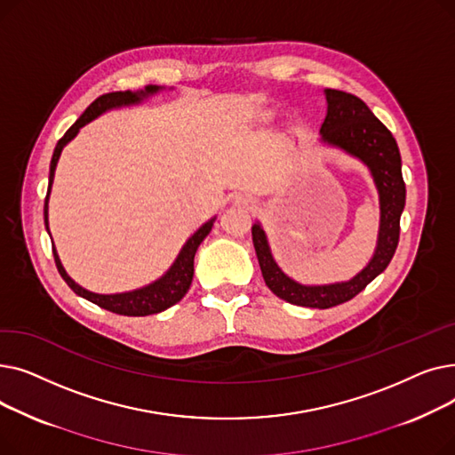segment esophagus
Masks as SVG:
<instances>
[{
  "label": "esophagus",
  "instance_id": "34e87169",
  "mask_svg": "<svg viewBox=\"0 0 455 455\" xmlns=\"http://www.w3.org/2000/svg\"><path fill=\"white\" fill-rule=\"evenodd\" d=\"M237 201H240V203H245V204L249 203V199H245V197H237Z\"/></svg>",
  "mask_w": 455,
  "mask_h": 455
}]
</instances>
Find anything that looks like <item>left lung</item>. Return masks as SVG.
<instances>
[{
  "mask_svg": "<svg viewBox=\"0 0 455 455\" xmlns=\"http://www.w3.org/2000/svg\"><path fill=\"white\" fill-rule=\"evenodd\" d=\"M328 112L321 127L324 141L345 149L363 160L379 191V235L378 247L369 266L348 282L330 285H300L285 276L271 256L266 232L252 225V243L267 288L290 304L306 307H333L354 299L386 271L400 240V215L405 204V184L402 179V160L391 131L379 122L371 108L352 93L326 90Z\"/></svg>",
  "mask_w": 455,
  "mask_h": 455,
  "instance_id": "1",
  "label": "left lung"
}]
</instances>
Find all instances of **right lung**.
<instances>
[{"instance_id":"obj_1","label":"right lung","mask_w":455,"mask_h":455,"mask_svg":"<svg viewBox=\"0 0 455 455\" xmlns=\"http://www.w3.org/2000/svg\"><path fill=\"white\" fill-rule=\"evenodd\" d=\"M158 90V86H148L146 90L140 92H112V93H105L101 98L95 100L84 112L83 116L77 119V122L71 125L66 134L59 140L57 148L53 151V158L50 164V184H47V196H45V203H44V223L47 228V199H50V189L53 184V177H55V167L60 156L62 148L66 143L74 138L81 127H84L88 122H92L93 117H98L100 114H103L108 108L114 107H122V105H132V103H140L146 95L155 93ZM215 220H210L208 223H204L194 235L189 237L186 242V245L182 247L180 254L177 256L175 264L172 266V269L167 271L162 278H158L156 282L146 285V288L136 290V291H129V293H117V295H100V293H92L86 291L84 288H81L79 283H76L68 276V273L64 271L59 254L53 247V258H55V266L60 273V276L64 278V282L69 285L74 293L81 295L83 299L98 304L100 307L108 309L112 314L117 315H127V317H143V315H153V314H160L164 309H167L170 306L177 304L189 290L191 280H194V258L197 252V247L201 245V242L210 234L212 227H213ZM50 232V228H47Z\"/></svg>"}]
</instances>
